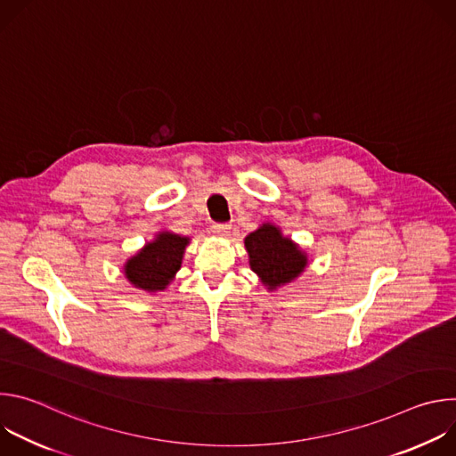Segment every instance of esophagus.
Here are the masks:
<instances>
[{"label":"esophagus","instance_id":"1","mask_svg":"<svg viewBox=\"0 0 456 456\" xmlns=\"http://www.w3.org/2000/svg\"><path fill=\"white\" fill-rule=\"evenodd\" d=\"M231 231V225L229 224H213L211 225V232L215 236H227V232Z\"/></svg>","mask_w":456,"mask_h":456}]
</instances>
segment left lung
<instances>
[{"instance_id": "8db88e82", "label": "left lung", "mask_w": 456, "mask_h": 456, "mask_svg": "<svg viewBox=\"0 0 456 456\" xmlns=\"http://www.w3.org/2000/svg\"><path fill=\"white\" fill-rule=\"evenodd\" d=\"M245 247L250 269L269 289L292 281L306 265L305 254L289 238H283L278 227L269 224L250 232L245 238Z\"/></svg>"}]
</instances>
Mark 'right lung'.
<instances>
[{
  "instance_id": "obj_1",
  "label": "right lung",
  "mask_w": 456,
  "mask_h": 456,
  "mask_svg": "<svg viewBox=\"0 0 456 456\" xmlns=\"http://www.w3.org/2000/svg\"><path fill=\"white\" fill-rule=\"evenodd\" d=\"M187 241V238L173 232L159 234L155 241L148 243L126 264V278L135 287L150 292L164 290L180 269Z\"/></svg>"
}]
</instances>
